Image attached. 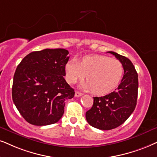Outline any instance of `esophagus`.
<instances>
[{
	"mask_svg": "<svg viewBox=\"0 0 157 157\" xmlns=\"http://www.w3.org/2000/svg\"><path fill=\"white\" fill-rule=\"evenodd\" d=\"M82 93H80V92H79V91H75V96H76V97H80V96H82Z\"/></svg>",
	"mask_w": 157,
	"mask_h": 157,
	"instance_id": "1",
	"label": "esophagus"
}]
</instances>
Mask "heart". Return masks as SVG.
I'll list each match as a JSON object with an SVG mask.
<instances>
[{"instance_id": "1", "label": "heart", "mask_w": 157, "mask_h": 157, "mask_svg": "<svg viewBox=\"0 0 157 157\" xmlns=\"http://www.w3.org/2000/svg\"><path fill=\"white\" fill-rule=\"evenodd\" d=\"M124 75V67L119 60L105 56H89L77 61L70 60L65 65V78L71 84L86 80L81 86L96 95L111 92L120 84Z\"/></svg>"}]
</instances>
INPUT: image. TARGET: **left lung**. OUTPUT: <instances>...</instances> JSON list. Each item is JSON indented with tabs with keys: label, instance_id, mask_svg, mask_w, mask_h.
Returning <instances> with one entry per match:
<instances>
[{
	"label": "left lung",
	"instance_id": "8db88e82",
	"mask_svg": "<svg viewBox=\"0 0 157 157\" xmlns=\"http://www.w3.org/2000/svg\"><path fill=\"white\" fill-rule=\"evenodd\" d=\"M108 53L114 55L123 65L122 81L114 92L93 97L92 108L85 114L91 126L103 130L114 129L125 122L135 110L138 98V73L131 61L113 51Z\"/></svg>",
	"mask_w": 157,
	"mask_h": 157
}]
</instances>
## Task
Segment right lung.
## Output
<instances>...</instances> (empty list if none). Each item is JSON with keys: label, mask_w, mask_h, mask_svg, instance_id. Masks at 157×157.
Wrapping results in <instances>:
<instances>
[{"label": "right lung", "mask_w": 157, "mask_h": 157, "mask_svg": "<svg viewBox=\"0 0 157 157\" xmlns=\"http://www.w3.org/2000/svg\"><path fill=\"white\" fill-rule=\"evenodd\" d=\"M68 54L63 48L33 51L17 66L12 99L27 122L48 125L58 122L64 114L65 100L75 96L74 89L64 78Z\"/></svg>", "instance_id": "right-lung-1"}]
</instances>
